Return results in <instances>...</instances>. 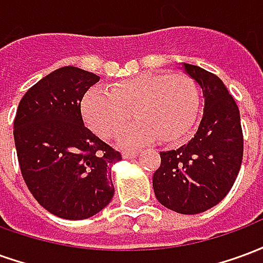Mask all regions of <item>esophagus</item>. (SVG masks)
I'll return each instance as SVG.
<instances>
[{
    "mask_svg": "<svg viewBox=\"0 0 263 263\" xmlns=\"http://www.w3.org/2000/svg\"><path fill=\"white\" fill-rule=\"evenodd\" d=\"M138 154H139V152H137V151H122V158H124V159H131V158L138 156Z\"/></svg>",
    "mask_w": 263,
    "mask_h": 263,
    "instance_id": "1",
    "label": "esophagus"
}]
</instances>
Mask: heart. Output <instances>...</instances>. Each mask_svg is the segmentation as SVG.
<instances>
[{
    "label": "heart",
    "instance_id": "b5f03b06",
    "mask_svg": "<svg viewBox=\"0 0 263 263\" xmlns=\"http://www.w3.org/2000/svg\"><path fill=\"white\" fill-rule=\"evenodd\" d=\"M83 117L98 135L112 138L132 118L118 141L142 145L159 138L176 143L187 137L197 118L198 90L192 77L169 73H142L125 79L109 91L92 87L81 103Z\"/></svg>",
    "mask_w": 263,
    "mask_h": 263
}]
</instances>
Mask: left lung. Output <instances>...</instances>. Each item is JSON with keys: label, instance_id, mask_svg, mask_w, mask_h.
Here are the masks:
<instances>
[{"label": "left lung", "instance_id": "1", "mask_svg": "<svg viewBox=\"0 0 263 263\" xmlns=\"http://www.w3.org/2000/svg\"><path fill=\"white\" fill-rule=\"evenodd\" d=\"M182 67L203 90V117L186 145L160 152L152 184L166 209L198 214L231 190L242 163V128L237 103L220 77L198 66L183 63Z\"/></svg>", "mask_w": 263, "mask_h": 263}]
</instances>
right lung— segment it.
<instances>
[{
    "instance_id": "add662e5",
    "label": "right lung",
    "mask_w": 263,
    "mask_h": 263,
    "mask_svg": "<svg viewBox=\"0 0 263 263\" xmlns=\"http://www.w3.org/2000/svg\"><path fill=\"white\" fill-rule=\"evenodd\" d=\"M100 76L65 66L45 76L20 101L14 139L21 173L49 213L84 220L114 196L111 166L122 159L81 117V100Z\"/></svg>"
}]
</instances>
